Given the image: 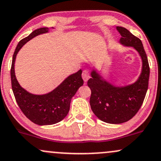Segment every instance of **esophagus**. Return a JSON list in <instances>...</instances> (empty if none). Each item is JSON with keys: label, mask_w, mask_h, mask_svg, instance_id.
Wrapping results in <instances>:
<instances>
[{"label": "esophagus", "mask_w": 161, "mask_h": 161, "mask_svg": "<svg viewBox=\"0 0 161 161\" xmlns=\"http://www.w3.org/2000/svg\"><path fill=\"white\" fill-rule=\"evenodd\" d=\"M82 77H83V79H84V80L85 81V82H86V81L88 80V79L90 78V74H89L87 71H86V70H85V71H83Z\"/></svg>", "instance_id": "1"}]
</instances>
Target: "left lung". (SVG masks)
<instances>
[{
  "label": "left lung",
  "instance_id": "obj_1",
  "mask_svg": "<svg viewBox=\"0 0 161 161\" xmlns=\"http://www.w3.org/2000/svg\"><path fill=\"white\" fill-rule=\"evenodd\" d=\"M116 28L121 35L120 44L133 47L141 57L140 75L133 84L117 86L104 78L93 67L90 73L91 78L87 81L91 90L90 104L92 112L99 120L113 124L128 121L138 112L148 90L150 75L148 58L141 40L125 28L117 26Z\"/></svg>",
  "mask_w": 161,
  "mask_h": 161
}]
</instances>
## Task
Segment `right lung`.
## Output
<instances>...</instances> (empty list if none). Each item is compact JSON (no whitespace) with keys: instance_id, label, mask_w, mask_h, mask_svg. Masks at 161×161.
<instances>
[{"instance_id":"right-lung-1","label":"right lung","mask_w":161,"mask_h":161,"mask_svg":"<svg viewBox=\"0 0 161 161\" xmlns=\"http://www.w3.org/2000/svg\"><path fill=\"white\" fill-rule=\"evenodd\" d=\"M47 32L48 28H38L19 42L13 56L10 70L13 92L19 107L31 121L41 126L52 125L63 120L69 111L71 99L84 84L81 69L66 77L53 90L42 95L31 93L19 84L14 69L17 53L30 40Z\"/></svg>"}]
</instances>
